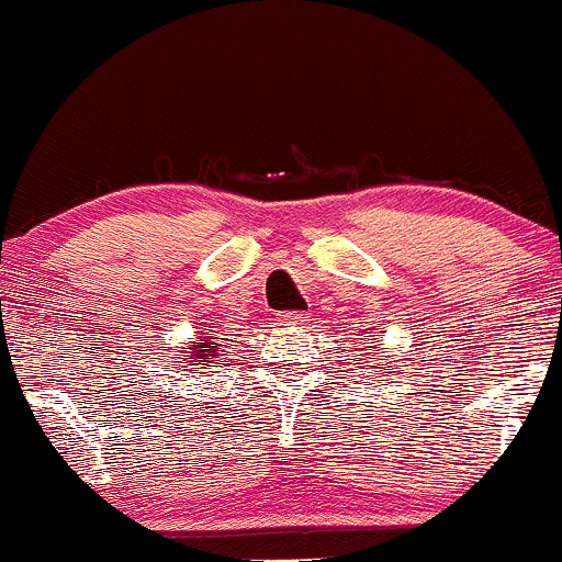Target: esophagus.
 <instances>
[{
    "instance_id": "esophagus-1",
    "label": "esophagus",
    "mask_w": 562,
    "mask_h": 562,
    "mask_svg": "<svg viewBox=\"0 0 562 562\" xmlns=\"http://www.w3.org/2000/svg\"><path fill=\"white\" fill-rule=\"evenodd\" d=\"M279 322L281 324H305L308 322V314H303V311H283V314H279Z\"/></svg>"
}]
</instances>
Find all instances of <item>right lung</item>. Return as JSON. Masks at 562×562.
Returning <instances> with one entry per match:
<instances>
[{
    "label": "right lung",
    "instance_id": "right-lung-1",
    "mask_svg": "<svg viewBox=\"0 0 562 562\" xmlns=\"http://www.w3.org/2000/svg\"><path fill=\"white\" fill-rule=\"evenodd\" d=\"M216 351H218V344L211 346L205 340V344L192 346V351H183V357H187V362H192V366H205V362H213V366H207V368H218L222 362H218Z\"/></svg>",
    "mask_w": 562,
    "mask_h": 562
}]
</instances>
